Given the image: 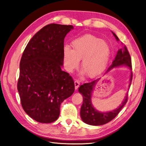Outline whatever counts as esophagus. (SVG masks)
Segmentation results:
<instances>
[{"label":"esophagus","instance_id":"34e87169","mask_svg":"<svg viewBox=\"0 0 146 146\" xmlns=\"http://www.w3.org/2000/svg\"><path fill=\"white\" fill-rule=\"evenodd\" d=\"M74 84H75V89L77 90L79 86H80V82H79L78 80H76L74 82Z\"/></svg>","mask_w":146,"mask_h":146}]
</instances>
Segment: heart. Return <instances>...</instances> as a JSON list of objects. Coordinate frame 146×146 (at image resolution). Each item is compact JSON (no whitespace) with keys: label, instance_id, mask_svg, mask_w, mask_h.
Here are the masks:
<instances>
[{"label":"heart","instance_id":"heart-1","mask_svg":"<svg viewBox=\"0 0 146 146\" xmlns=\"http://www.w3.org/2000/svg\"><path fill=\"white\" fill-rule=\"evenodd\" d=\"M73 49L66 46L63 49L64 66L68 71L77 69L80 60L87 76L92 78L105 69L111 54L108 44L92 35H85L72 41Z\"/></svg>","mask_w":146,"mask_h":146}]
</instances>
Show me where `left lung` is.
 Instances as JSON below:
<instances>
[{
    "label": "left lung",
    "mask_w": 146,
    "mask_h": 146,
    "mask_svg": "<svg viewBox=\"0 0 146 146\" xmlns=\"http://www.w3.org/2000/svg\"><path fill=\"white\" fill-rule=\"evenodd\" d=\"M112 33L114 37L116 38V40L119 41L116 35L113 32ZM121 66H126L130 69H132L130 55L125 46L118 50L115 58L106 73L109 72L113 68ZM132 76H133V74L131 72L130 78L129 88L132 81ZM99 80V79H98V80H95L90 83H84L83 85H80L78 88V92L83 96V104L80 110V116L84 122L91 125H102L113 120L120 112L123 106L125 105L128 99L127 93L122 103L117 108L108 112H100L98 111L92 105L91 96L96 84Z\"/></svg>",
    "instance_id": "1"
}]
</instances>
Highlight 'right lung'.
Wrapping results in <instances>:
<instances>
[{
  "label": "right lung",
  "instance_id": "right-lung-1",
  "mask_svg": "<svg viewBox=\"0 0 146 146\" xmlns=\"http://www.w3.org/2000/svg\"><path fill=\"white\" fill-rule=\"evenodd\" d=\"M72 25H46L30 39L20 61L17 90L25 112L41 123L58 118L60 105L75 90L69 74L61 70L64 39Z\"/></svg>",
  "mask_w": 146,
  "mask_h": 146
}]
</instances>
